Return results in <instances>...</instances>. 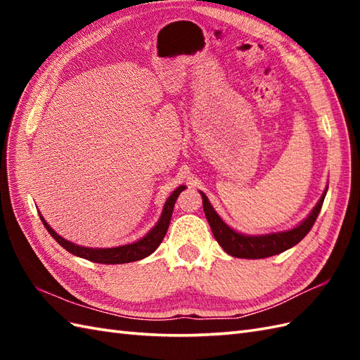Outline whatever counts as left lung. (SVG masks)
Masks as SVG:
<instances>
[{
	"label": "left lung",
	"mask_w": 360,
	"mask_h": 360,
	"mask_svg": "<svg viewBox=\"0 0 360 360\" xmlns=\"http://www.w3.org/2000/svg\"><path fill=\"white\" fill-rule=\"evenodd\" d=\"M326 192H328V187L325 188L322 198H320L317 205L312 209L308 218L303 219L300 224L295 226L294 229H290V231L266 233V235H244L233 231L232 227H229L224 221L219 218L215 209L212 207L209 198L202 192H201V196H202L204 213L210 224L212 233L217 238L219 246L224 249V252L236 258L258 259V258H266V257L281 254V252H285L292 246H295L297 243H300L311 231L312 226H314L320 213V209H322Z\"/></svg>",
	"instance_id": "left-lung-1"
}]
</instances>
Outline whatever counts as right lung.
<instances>
[{"instance_id": "1", "label": "right lung", "mask_w": 360, "mask_h": 360, "mask_svg": "<svg viewBox=\"0 0 360 360\" xmlns=\"http://www.w3.org/2000/svg\"><path fill=\"white\" fill-rule=\"evenodd\" d=\"M186 188V186H179L174 192L168 196V200L165 201L162 215H160L159 221L156 226L151 229V231L143 236V238L137 240L136 243L131 244H125V246H119V248H85V246H79V244H74L71 241L65 240L63 236H60L53 229L46 223L44 218L40 215L44 227L48 229V232L51 236L56 240L60 246L65 248L68 252H71L72 255H77L80 258L89 259V262L94 263H101V264H122V263H131L137 262V259H142L145 257L151 255L155 252L159 244L162 243L164 236L168 231V226H170V219H172V213L174 202L178 200L179 193Z\"/></svg>"}]
</instances>
